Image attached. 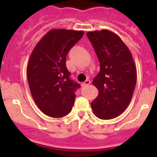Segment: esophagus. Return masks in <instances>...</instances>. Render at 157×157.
Returning <instances> with one entry per match:
<instances>
[{"label":"esophagus","instance_id":"34e87169","mask_svg":"<svg viewBox=\"0 0 157 157\" xmlns=\"http://www.w3.org/2000/svg\"><path fill=\"white\" fill-rule=\"evenodd\" d=\"M90 81L89 79H87V80H86V81L84 82L82 84V86H86L90 85Z\"/></svg>","mask_w":157,"mask_h":157}]
</instances>
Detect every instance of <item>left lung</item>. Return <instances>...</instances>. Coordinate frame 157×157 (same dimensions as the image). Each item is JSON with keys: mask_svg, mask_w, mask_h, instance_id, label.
Listing matches in <instances>:
<instances>
[{"mask_svg": "<svg viewBox=\"0 0 157 157\" xmlns=\"http://www.w3.org/2000/svg\"><path fill=\"white\" fill-rule=\"evenodd\" d=\"M101 69L93 80L99 94L91 102L101 120H112L126 110L135 89L137 71L131 52L117 34L107 30L87 32Z\"/></svg>", "mask_w": 157, "mask_h": 157, "instance_id": "obj_1", "label": "left lung"}]
</instances>
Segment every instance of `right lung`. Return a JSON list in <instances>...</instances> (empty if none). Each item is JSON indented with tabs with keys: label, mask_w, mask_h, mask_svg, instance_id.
<instances>
[{
	"label": "right lung",
	"mask_w": 157,
	"mask_h": 157,
	"mask_svg": "<svg viewBox=\"0 0 157 157\" xmlns=\"http://www.w3.org/2000/svg\"><path fill=\"white\" fill-rule=\"evenodd\" d=\"M83 31L53 29L40 40L30 55L27 69L32 98L46 116H67L74 105L80 85L71 79L66 56L82 38Z\"/></svg>",
	"instance_id": "add662e5"
}]
</instances>
